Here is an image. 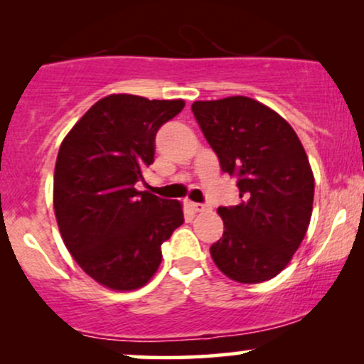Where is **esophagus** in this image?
<instances>
[{"label":"esophagus","instance_id":"1","mask_svg":"<svg viewBox=\"0 0 364 364\" xmlns=\"http://www.w3.org/2000/svg\"><path fill=\"white\" fill-rule=\"evenodd\" d=\"M190 207L193 208L195 212H207L210 210V205H207V203H198V202H191Z\"/></svg>","mask_w":364,"mask_h":364}]
</instances>
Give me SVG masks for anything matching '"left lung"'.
Wrapping results in <instances>:
<instances>
[{
	"label": "left lung",
	"instance_id": "obj_1",
	"mask_svg": "<svg viewBox=\"0 0 364 364\" xmlns=\"http://www.w3.org/2000/svg\"><path fill=\"white\" fill-rule=\"evenodd\" d=\"M191 111L235 176L240 203L219 207L224 232L212 260L229 279L269 281L286 269L310 225L315 179L301 141L282 116L245 95L196 101Z\"/></svg>",
	"mask_w": 364,
	"mask_h": 364
}]
</instances>
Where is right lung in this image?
Returning a JSON list of instances; mask_svg holds the SVG:
<instances>
[{
  "label": "right lung",
  "mask_w": 364,
  "mask_h": 364,
  "mask_svg": "<svg viewBox=\"0 0 364 364\" xmlns=\"http://www.w3.org/2000/svg\"><path fill=\"white\" fill-rule=\"evenodd\" d=\"M185 102L112 94L70 129L54 168V214L66 248L94 281L114 291L145 286L161 245L185 220L178 200L139 191L159 128Z\"/></svg>",
  "instance_id": "obj_1"
}]
</instances>
